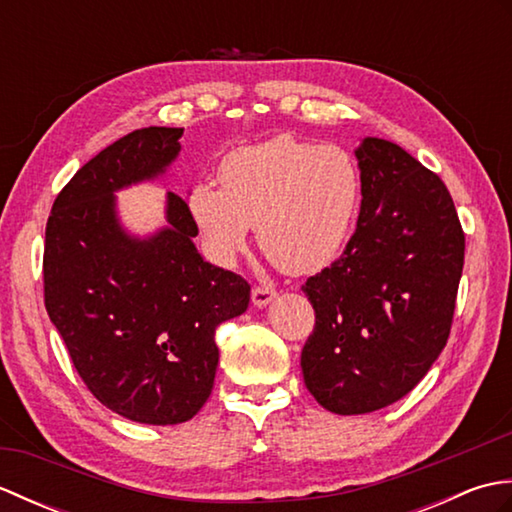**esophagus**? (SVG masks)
<instances>
[{
  "mask_svg": "<svg viewBox=\"0 0 512 512\" xmlns=\"http://www.w3.org/2000/svg\"><path fill=\"white\" fill-rule=\"evenodd\" d=\"M275 297H277V292L273 288H262V286L253 288V306L255 308H266Z\"/></svg>",
  "mask_w": 512,
  "mask_h": 512,
  "instance_id": "esophagus-1",
  "label": "esophagus"
}]
</instances>
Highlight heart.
I'll return each instance as SVG.
<instances>
[{
    "instance_id": "b5f03b06",
    "label": "heart",
    "mask_w": 512,
    "mask_h": 512,
    "mask_svg": "<svg viewBox=\"0 0 512 512\" xmlns=\"http://www.w3.org/2000/svg\"><path fill=\"white\" fill-rule=\"evenodd\" d=\"M220 182H198L189 193L191 220L220 266L235 264L257 228L281 270L317 273L350 244L363 204V173L350 151L290 134L231 151Z\"/></svg>"
}]
</instances>
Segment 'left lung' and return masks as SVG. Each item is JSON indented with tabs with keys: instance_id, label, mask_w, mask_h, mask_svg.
Returning <instances> with one entry per match:
<instances>
[{
	"instance_id": "obj_1",
	"label": "left lung",
	"mask_w": 512,
	"mask_h": 512,
	"mask_svg": "<svg viewBox=\"0 0 512 512\" xmlns=\"http://www.w3.org/2000/svg\"><path fill=\"white\" fill-rule=\"evenodd\" d=\"M356 231L306 281L317 325L301 352L310 394L339 416L383 409L427 376L447 345L464 233L436 173L396 143L367 136Z\"/></svg>"
}]
</instances>
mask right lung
<instances>
[{"label": "right lung", "mask_w": 512, "mask_h": 512, "mask_svg": "<svg viewBox=\"0 0 512 512\" xmlns=\"http://www.w3.org/2000/svg\"><path fill=\"white\" fill-rule=\"evenodd\" d=\"M180 127L116 140L74 173L46 226L48 317L76 372L103 405L140 424L191 420L211 396L215 328L244 314L246 281L195 248L189 202L167 191L165 224L138 235L118 213V191L169 176Z\"/></svg>", "instance_id": "add662e5"}]
</instances>
